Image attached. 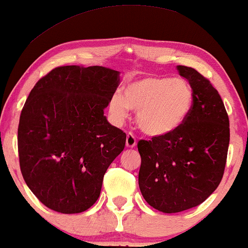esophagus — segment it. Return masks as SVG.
I'll return each mask as SVG.
<instances>
[{
	"instance_id": "34e87169",
	"label": "esophagus",
	"mask_w": 248,
	"mask_h": 248,
	"mask_svg": "<svg viewBox=\"0 0 248 248\" xmlns=\"http://www.w3.org/2000/svg\"><path fill=\"white\" fill-rule=\"evenodd\" d=\"M125 144H126V147H130V148H132V147L136 146V145H137V139H136V137H135V135H133V133H131V132L127 133L126 142H125Z\"/></svg>"
}]
</instances>
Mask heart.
I'll list each match as a JSON object with an SVG mask.
<instances>
[{
  "label": "heart",
  "instance_id": "heart-1",
  "mask_svg": "<svg viewBox=\"0 0 248 248\" xmlns=\"http://www.w3.org/2000/svg\"><path fill=\"white\" fill-rule=\"evenodd\" d=\"M194 92L187 81L170 78H142L125 87L124 97L115 94L110 112L118 123L125 121L129 110L137 111V123L148 136L170 135L179 129L190 113Z\"/></svg>",
  "mask_w": 248,
  "mask_h": 248
}]
</instances>
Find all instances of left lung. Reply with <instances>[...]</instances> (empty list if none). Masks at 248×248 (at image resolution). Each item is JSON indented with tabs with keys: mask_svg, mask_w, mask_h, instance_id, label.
<instances>
[{
	"mask_svg": "<svg viewBox=\"0 0 248 248\" xmlns=\"http://www.w3.org/2000/svg\"><path fill=\"white\" fill-rule=\"evenodd\" d=\"M190 84L194 103L179 129L139 140V188L156 210L174 214L200 205L224 175L230 142L229 116L219 94L196 69L177 66Z\"/></svg>",
	"mask_w": 248,
	"mask_h": 248,
	"instance_id": "left-lung-1",
	"label": "left lung"
}]
</instances>
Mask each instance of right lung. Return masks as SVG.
Masks as SVG:
<instances>
[{
    "instance_id": "1",
    "label": "right lung",
    "mask_w": 248,
    "mask_h": 248,
    "mask_svg": "<svg viewBox=\"0 0 248 248\" xmlns=\"http://www.w3.org/2000/svg\"><path fill=\"white\" fill-rule=\"evenodd\" d=\"M118 84L113 69L61 66L29 94L18 125L20 171L51 210L78 214L100 196L104 174L126 140L104 116Z\"/></svg>"
}]
</instances>
